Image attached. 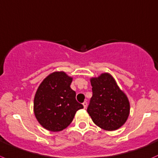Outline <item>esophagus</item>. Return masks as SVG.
Instances as JSON below:
<instances>
[{
  "instance_id": "34e87169",
  "label": "esophagus",
  "mask_w": 158,
  "mask_h": 158,
  "mask_svg": "<svg viewBox=\"0 0 158 158\" xmlns=\"http://www.w3.org/2000/svg\"><path fill=\"white\" fill-rule=\"evenodd\" d=\"M83 106H84V108H86V107H87V101H84V102L83 103Z\"/></svg>"
}]
</instances>
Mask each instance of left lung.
<instances>
[{
	"mask_svg": "<svg viewBox=\"0 0 158 158\" xmlns=\"http://www.w3.org/2000/svg\"><path fill=\"white\" fill-rule=\"evenodd\" d=\"M92 97L87 112L96 125L106 131H115L127 121L130 104L127 96L110 74L105 73L90 79Z\"/></svg>",
	"mask_w": 158,
	"mask_h": 158,
	"instance_id": "left-lung-1",
	"label": "left lung"
}]
</instances>
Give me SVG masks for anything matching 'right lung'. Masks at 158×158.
I'll return each mask as SVG.
<instances>
[{
  "instance_id": "add662e5",
  "label": "right lung",
  "mask_w": 158,
  "mask_h": 158,
  "mask_svg": "<svg viewBox=\"0 0 158 158\" xmlns=\"http://www.w3.org/2000/svg\"><path fill=\"white\" fill-rule=\"evenodd\" d=\"M72 78L64 72H54L39 86L34 101L36 118L47 130L60 131L71 122L77 110L84 106L76 100L71 88Z\"/></svg>"
}]
</instances>
